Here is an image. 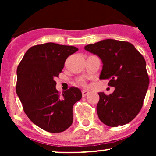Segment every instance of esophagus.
Listing matches in <instances>:
<instances>
[{"instance_id":"obj_1","label":"esophagus","mask_w":156,"mask_h":156,"mask_svg":"<svg viewBox=\"0 0 156 156\" xmlns=\"http://www.w3.org/2000/svg\"><path fill=\"white\" fill-rule=\"evenodd\" d=\"M89 92H89V90H83V91H82V96H83V97L87 96Z\"/></svg>"}]
</instances>
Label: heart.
<instances>
[{
    "label": "heart",
    "instance_id": "1",
    "mask_svg": "<svg viewBox=\"0 0 156 156\" xmlns=\"http://www.w3.org/2000/svg\"><path fill=\"white\" fill-rule=\"evenodd\" d=\"M82 83H83V82H82Z\"/></svg>",
    "mask_w": 156,
    "mask_h": 156
}]
</instances>
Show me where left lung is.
<instances>
[{"mask_svg": "<svg viewBox=\"0 0 156 156\" xmlns=\"http://www.w3.org/2000/svg\"><path fill=\"white\" fill-rule=\"evenodd\" d=\"M84 49L101 58L100 79H109L108 85L114 87L109 95L98 93L100 120L110 127L130 122L140 112L150 83L144 57L130 42L112 39L87 44Z\"/></svg>", "mask_w": 156, "mask_h": 156, "instance_id": "obj_1", "label": "left lung"}]
</instances>
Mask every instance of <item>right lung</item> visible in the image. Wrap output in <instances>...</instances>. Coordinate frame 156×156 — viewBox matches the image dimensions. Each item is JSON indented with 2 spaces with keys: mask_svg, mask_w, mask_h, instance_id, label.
<instances>
[{
  "mask_svg": "<svg viewBox=\"0 0 156 156\" xmlns=\"http://www.w3.org/2000/svg\"><path fill=\"white\" fill-rule=\"evenodd\" d=\"M78 51L53 42L37 44L26 51L17 67L16 92L23 110L32 122L48 132H63L73 123V107L82 93L71 87L60 95L54 78L67 57Z\"/></svg>",
  "mask_w": 156,
  "mask_h": 156,
  "instance_id": "right-lung-1",
  "label": "right lung"
}]
</instances>
